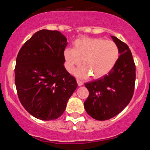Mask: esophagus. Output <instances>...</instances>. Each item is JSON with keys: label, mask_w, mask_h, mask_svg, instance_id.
Instances as JSON below:
<instances>
[{"label": "esophagus", "mask_w": 150, "mask_h": 150, "mask_svg": "<svg viewBox=\"0 0 150 150\" xmlns=\"http://www.w3.org/2000/svg\"><path fill=\"white\" fill-rule=\"evenodd\" d=\"M77 83H78V86H82L83 85V83L80 80H77Z\"/></svg>", "instance_id": "34e87169"}]
</instances>
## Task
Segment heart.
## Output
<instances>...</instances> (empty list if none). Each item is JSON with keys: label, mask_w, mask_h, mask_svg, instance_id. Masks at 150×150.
Wrapping results in <instances>:
<instances>
[{"label": "heart", "mask_w": 150, "mask_h": 150, "mask_svg": "<svg viewBox=\"0 0 150 150\" xmlns=\"http://www.w3.org/2000/svg\"><path fill=\"white\" fill-rule=\"evenodd\" d=\"M65 67L72 72L76 66L83 65L75 71V75L83 78L91 75L95 79L104 77L111 71L117 62L120 50L112 40H105L100 38L82 37L73 43V49L64 50Z\"/></svg>", "instance_id": "obj_1"}]
</instances>
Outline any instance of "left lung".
I'll use <instances>...</instances> for the list:
<instances>
[{"label":"left lung","mask_w":150,"mask_h":150,"mask_svg":"<svg viewBox=\"0 0 150 150\" xmlns=\"http://www.w3.org/2000/svg\"><path fill=\"white\" fill-rule=\"evenodd\" d=\"M120 50L115 67L108 75L85 83L89 96L84 103L87 113L98 120L112 118L122 112L133 96L135 84V65L127 44L111 36Z\"/></svg>","instance_id":"8db88e82"}]
</instances>
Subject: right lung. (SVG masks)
Wrapping results in <instances>:
<instances>
[{"label":"right lung","instance_id":"add662e5","mask_svg":"<svg viewBox=\"0 0 150 150\" xmlns=\"http://www.w3.org/2000/svg\"><path fill=\"white\" fill-rule=\"evenodd\" d=\"M67 38L57 30H41L20 50L15 83L21 104L41 120L62 115L77 87L75 78L64 67Z\"/></svg>","mask_w":150,"mask_h":150}]
</instances>
